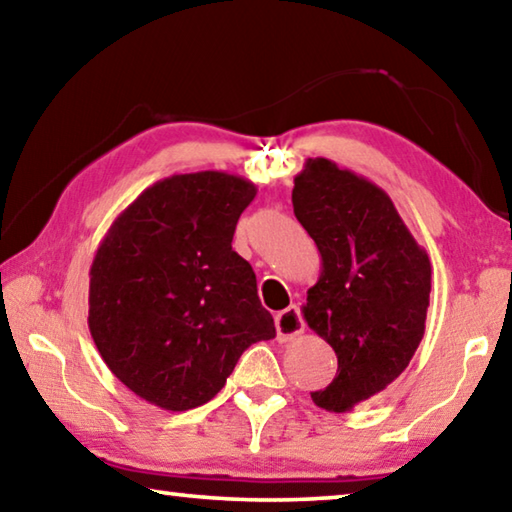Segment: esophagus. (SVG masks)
Here are the masks:
<instances>
[{
  "label": "esophagus",
  "mask_w": 512,
  "mask_h": 512,
  "mask_svg": "<svg viewBox=\"0 0 512 512\" xmlns=\"http://www.w3.org/2000/svg\"><path fill=\"white\" fill-rule=\"evenodd\" d=\"M275 329H277V341L289 343L305 332V320H302L300 309L293 305L287 307L275 316Z\"/></svg>",
  "instance_id": "34e87169"
}]
</instances>
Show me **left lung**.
Segmentation results:
<instances>
[{"label":"left lung","mask_w":512,"mask_h":512,"mask_svg":"<svg viewBox=\"0 0 512 512\" xmlns=\"http://www.w3.org/2000/svg\"><path fill=\"white\" fill-rule=\"evenodd\" d=\"M291 201L323 262L302 316L339 359L332 384L311 400L345 413L393 384L413 359L427 320L431 262L391 196L332 160L309 158L293 178Z\"/></svg>","instance_id":"1"}]
</instances>
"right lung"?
I'll return each instance as SVG.
<instances>
[{
	"label": "right lung",
	"instance_id": "add662e5",
	"mask_svg": "<svg viewBox=\"0 0 512 512\" xmlns=\"http://www.w3.org/2000/svg\"><path fill=\"white\" fill-rule=\"evenodd\" d=\"M257 187L225 171L158 180L121 212L90 268V334L121 384L196 409L246 348L275 336L253 266L232 250Z\"/></svg>",
	"mask_w": 512,
	"mask_h": 512
}]
</instances>
